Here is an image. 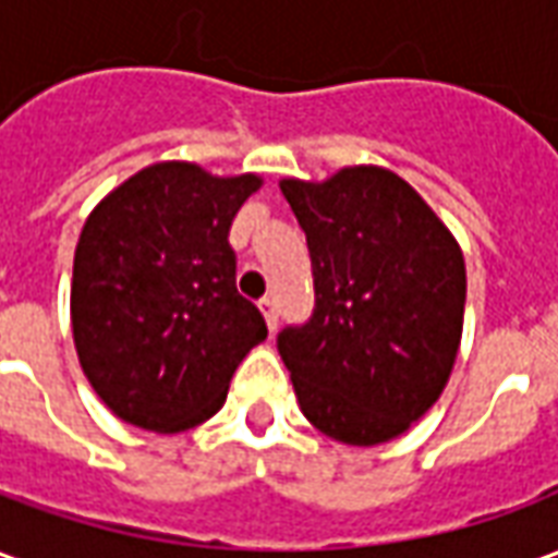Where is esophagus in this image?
<instances>
[{"label":"esophagus","mask_w":558,"mask_h":558,"mask_svg":"<svg viewBox=\"0 0 558 558\" xmlns=\"http://www.w3.org/2000/svg\"><path fill=\"white\" fill-rule=\"evenodd\" d=\"M259 314L266 319L268 331L278 328V304H275V299H263V302H259Z\"/></svg>","instance_id":"1"}]
</instances>
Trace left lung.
<instances>
[{
	"mask_svg": "<svg viewBox=\"0 0 558 558\" xmlns=\"http://www.w3.org/2000/svg\"><path fill=\"white\" fill-rule=\"evenodd\" d=\"M307 235L316 311L278 338L304 418L359 448L391 442L448 386L466 263L454 232L398 172L355 163L280 179Z\"/></svg>",
	"mask_w": 558,
	"mask_h": 558,
	"instance_id": "1",
	"label": "left lung"
}]
</instances>
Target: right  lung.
I'll use <instances>...</instances> for the list:
<instances>
[{
  "instance_id": "right-lung-1",
  "label": "right lung",
  "mask_w": 558,
  "mask_h": 558,
  "mask_svg": "<svg viewBox=\"0 0 558 558\" xmlns=\"http://www.w3.org/2000/svg\"><path fill=\"white\" fill-rule=\"evenodd\" d=\"M263 175L158 160L113 187L80 232L71 331L116 418L179 433L223 407L266 319L235 290L230 223Z\"/></svg>"
}]
</instances>
